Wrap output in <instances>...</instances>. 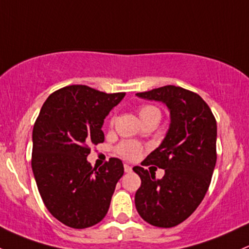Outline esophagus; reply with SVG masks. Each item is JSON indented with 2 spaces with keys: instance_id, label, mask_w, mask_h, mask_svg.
<instances>
[{
  "instance_id": "34e87169",
  "label": "esophagus",
  "mask_w": 249,
  "mask_h": 249,
  "mask_svg": "<svg viewBox=\"0 0 249 249\" xmlns=\"http://www.w3.org/2000/svg\"><path fill=\"white\" fill-rule=\"evenodd\" d=\"M124 170L125 173H131V171H132V166L129 164H124Z\"/></svg>"
}]
</instances>
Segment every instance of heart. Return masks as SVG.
<instances>
[{"instance_id":"b5f03b06","label":"heart","mask_w":249,"mask_h":249,"mask_svg":"<svg viewBox=\"0 0 249 249\" xmlns=\"http://www.w3.org/2000/svg\"><path fill=\"white\" fill-rule=\"evenodd\" d=\"M139 116H141L142 120H145L147 118H150V117L160 116V112L156 106L144 105L139 108ZM112 122H113V119H112ZM117 150H118V154L120 156H123L124 158H126V160H135V158H137L139 154H141L142 146L141 144L136 143V142L125 141L119 144Z\"/></svg>"}]
</instances>
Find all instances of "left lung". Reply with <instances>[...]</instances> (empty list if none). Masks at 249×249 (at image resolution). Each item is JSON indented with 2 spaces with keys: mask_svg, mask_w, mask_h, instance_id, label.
I'll list each match as a JSON object with an SVG mask.
<instances>
[{
  "mask_svg": "<svg viewBox=\"0 0 249 249\" xmlns=\"http://www.w3.org/2000/svg\"><path fill=\"white\" fill-rule=\"evenodd\" d=\"M137 97L162 102L170 111L165 138L142 163L164 169V176L156 179L151 171L133 168L142 179L135 196L138 214L150 225L170 228L187 220L208 190L216 164V120L200 95L182 87L168 85Z\"/></svg>",
  "mask_w": 249,
  "mask_h": 249,
  "instance_id": "left-lung-1",
  "label": "left lung"
}]
</instances>
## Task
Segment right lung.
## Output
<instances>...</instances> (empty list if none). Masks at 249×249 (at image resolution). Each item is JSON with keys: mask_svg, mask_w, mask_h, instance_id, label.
I'll return each mask as SVG.
<instances>
[{"mask_svg": "<svg viewBox=\"0 0 249 249\" xmlns=\"http://www.w3.org/2000/svg\"><path fill=\"white\" fill-rule=\"evenodd\" d=\"M124 97L66 86L49 95L35 122L32 169L37 189L48 212L71 228L92 227L105 217L124 174L119 158L99 169L87 162L89 146L104 142V119Z\"/></svg>", "mask_w": 249, "mask_h": 249, "instance_id": "1", "label": "right lung"}]
</instances>
